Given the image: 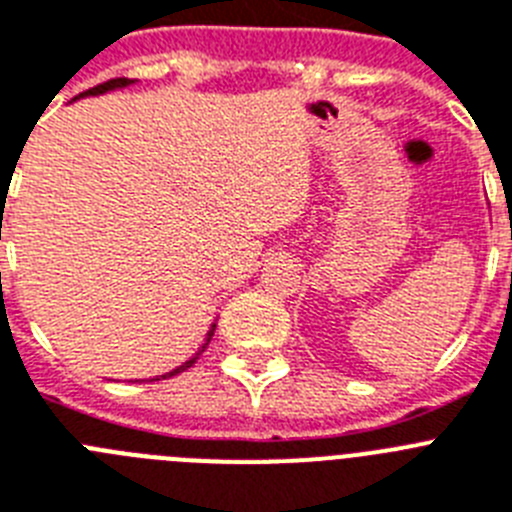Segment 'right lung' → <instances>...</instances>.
<instances>
[{
	"label": "right lung",
	"mask_w": 512,
	"mask_h": 512,
	"mask_svg": "<svg viewBox=\"0 0 512 512\" xmlns=\"http://www.w3.org/2000/svg\"><path fill=\"white\" fill-rule=\"evenodd\" d=\"M126 84H131V79H126V77H118V79H108V82H102V84H97V87H92V90H87V92H82V95L79 97H84V95H100V92H108V90H115V87H126ZM213 330H216V324H213L211 330H208V337H206V345L208 342H211V337H213ZM206 345H203L201 350H198V353L193 355V358H190V361H185L182 363V366H177L175 371H170V373H164L162 379H167V376H177V373H182V371H188L190 366H193L195 361H198V355L203 353V350H206Z\"/></svg>",
	"instance_id": "obj_1"
}]
</instances>
